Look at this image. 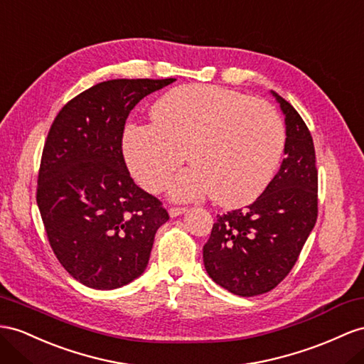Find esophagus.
Masks as SVG:
<instances>
[{
	"label": "esophagus",
	"mask_w": 364,
	"mask_h": 364,
	"mask_svg": "<svg viewBox=\"0 0 364 364\" xmlns=\"http://www.w3.org/2000/svg\"><path fill=\"white\" fill-rule=\"evenodd\" d=\"M186 212H188V209H184V208H171L169 215H171V218H175V217L183 215V213H186Z\"/></svg>",
	"instance_id": "esophagus-1"
}]
</instances>
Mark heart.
Listing matches in <instances>:
<instances>
[{
	"label": "heart",
	"instance_id": "b5f03b06",
	"mask_svg": "<svg viewBox=\"0 0 364 364\" xmlns=\"http://www.w3.org/2000/svg\"><path fill=\"white\" fill-rule=\"evenodd\" d=\"M154 123L129 124L123 154L130 173L149 192L161 191L188 152L189 169L169 186L176 201L213 195L243 206L262 193L283 155L284 132L264 101L212 85L169 90L152 109Z\"/></svg>",
	"mask_w": 364,
	"mask_h": 364
}]
</instances>
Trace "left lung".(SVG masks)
I'll return each instance as SVG.
<instances>
[{
	"label": "left lung",
	"instance_id": "obj_1",
	"mask_svg": "<svg viewBox=\"0 0 364 364\" xmlns=\"http://www.w3.org/2000/svg\"><path fill=\"white\" fill-rule=\"evenodd\" d=\"M284 115L279 171L245 209L217 215L203 247L208 275L240 296L272 291L291 272L316 221L318 173L309 129L289 102L271 92Z\"/></svg>",
	"mask_w": 364,
	"mask_h": 364
}]
</instances>
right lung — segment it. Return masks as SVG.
<instances>
[{"instance_id":"add662e5","label":"right lung","mask_w":364,"mask_h":364,"mask_svg":"<svg viewBox=\"0 0 364 364\" xmlns=\"http://www.w3.org/2000/svg\"><path fill=\"white\" fill-rule=\"evenodd\" d=\"M173 81H102L70 100L50 126L36 203L53 254L87 287L112 291L141 275L169 220L130 178L121 139L130 110Z\"/></svg>"}]
</instances>
